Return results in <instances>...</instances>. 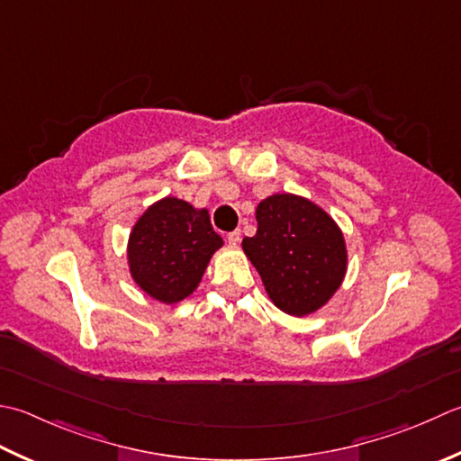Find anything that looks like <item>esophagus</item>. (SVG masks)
I'll use <instances>...</instances> for the list:
<instances>
[{
  "label": "esophagus",
  "instance_id": "34e87169",
  "mask_svg": "<svg viewBox=\"0 0 461 461\" xmlns=\"http://www.w3.org/2000/svg\"><path fill=\"white\" fill-rule=\"evenodd\" d=\"M240 241H241V231L240 230L228 233V243H230V246L236 248V246H240Z\"/></svg>",
  "mask_w": 461,
  "mask_h": 461
}]
</instances>
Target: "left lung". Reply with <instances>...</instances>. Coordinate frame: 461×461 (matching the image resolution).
<instances>
[{
	"mask_svg": "<svg viewBox=\"0 0 461 461\" xmlns=\"http://www.w3.org/2000/svg\"><path fill=\"white\" fill-rule=\"evenodd\" d=\"M258 231L241 248L279 310L310 315L339 290L348 269L344 233L320 205L274 194L256 210Z\"/></svg>",
	"mask_w": 461,
	"mask_h": 461,
	"instance_id": "8db88e82",
	"label": "left lung"
}]
</instances>
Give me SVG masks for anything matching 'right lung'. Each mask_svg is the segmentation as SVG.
<instances>
[{
  "instance_id": "obj_1",
  "label": "right lung",
  "mask_w": 461,
  "mask_h": 461,
  "mask_svg": "<svg viewBox=\"0 0 461 461\" xmlns=\"http://www.w3.org/2000/svg\"><path fill=\"white\" fill-rule=\"evenodd\" d=\"M223 246L205 207L177 197L149 205L128 240L133 282L153 300L177 303L195 292L212 256Z\"/></svg>"
}]
</instances>
